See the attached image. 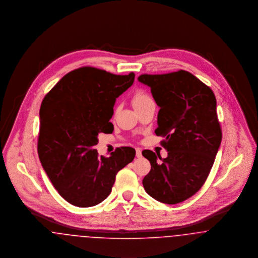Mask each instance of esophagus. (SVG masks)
<instances>
[{
    "instance_id": "obj_1",
    "label": "esophagus",
    "mask_w": 258,
    "mask_h": 258,
    "mask_svg": "<svg viewBox=\"0 0 258 258\" xmlns=\"http://www.w3.org/2000/svg\"><path fill=\"white\" fill-rule=\"evenodd\" d=\"M136 156H137L138 158L142 157V149H136Z\"/></svg>"
}]
</instances>
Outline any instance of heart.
Returning <instances> with one entry per match:
<instances>
[{"mask_svg":"<svg viewBox=\"0 0 258 258\" xmlns=\"http://www.w3.org/2000/svg\"><path fill=\"white\" fill-rule=\"evenodd\" d=\"M151 102H153L151 100V98L148 94H146L145 92H143V91L136 92L134 96H133V99H132V103H133V106H134L135 109L140 108V107H143V106L149 104Z\"/></svg>","mask_w":258,"mask_h":258,"instance_id":"obj_1","label":"heart"}]
</instances>
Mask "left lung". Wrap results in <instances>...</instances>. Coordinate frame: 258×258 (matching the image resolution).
<instances>
[{
	"mask_svg": "<svg viewBox=\"0 0 258 258\" xmlns=\"http://www.w3.org/2000/svg\"><path fill=\"white\" fill-rule=\"evenodd\" d=\"M138 81L150 87L160 108L155 134L165 137L161 144L168 151L163 159L149 149L142 152L151 165L144 188L161 203H180L202 187L220 147L216 96L183 70L142 75Z\"/></svg>",
	"mask_w": 258,
	"mask_h": 258,
	"instance_id": "8db88e82",
	"label": "left lung"
}]
</instances>
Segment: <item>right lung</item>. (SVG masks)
Segmentation results:
<instances>
[{
    "label": "right lung",
    "instance_id": "1",
    "mask_svg": "<svg viewBox=\"0 0 258 258\" xmlns=\"http://www.w3.org/2000/svg\"><path fill=\"white\" fill-rule=\"evenodd\" d=\"M135 74L116 76L83 67L65 75L45 95L40 109L38 153L55 189L70 204L87 208L104 201L119 170L133 161L135 149L122 147L109 157L94 149L98 134H110L116 98Z\"/></svg>",
    "mask_w": 258,
    "mask_h": 258
}]
</instances>
